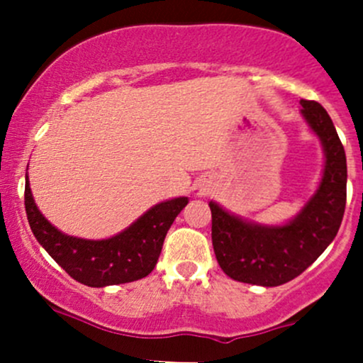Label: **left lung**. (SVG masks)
<instances>
[{
	"label": "left lung",
	"instance_id": "obj_1",
	"mask_svg": "<svg viewBox=\"0 0 363 363\" xmlns=\"http://www.w3.org/2000/svg\"><path fill=\"white\" fill-rule=\"evenodd\" d=\"M302 117L321 140L325 168L316 193L291 221L258 225L216 202L212 246L223 272L240 283L279 286L295 279L328 247L339 232L346 207V152L334 123L318 101L300 100Z\"/></svg>",
	"mask_w": 363,
	"mask_h": 363
}]
</instances>
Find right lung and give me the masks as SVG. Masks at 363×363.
<instances>
[{
	"label": "right lung",
	"instance_id": "add662e5",
	"mask_svg": "<svg viewBox=\"0 0 363 363\" xmlns=\"http://www.w3.org/2000/svg\"><path fill=\"white\" fill-rule=\"evenodd\" d=\"M24 205L33 235L57 265L86 286L104 288L131 283L152 272L168 228L188 199L179 196L155 205L126 230L104 240L79 239L50 225L33 200L28 175Z\"/></svg>",
	"mask_w": 363,
	"mask_h": 363
}]
</instances>
